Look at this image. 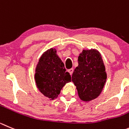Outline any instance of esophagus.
<instances>
[{"mask_svg":"<svg viewBox=\"0 0 129 129\" xmlns=\"http://www.w3.org/2000/svg\"><path fill=\"white\" fill-rule=\"evenodd\" d=\"M73 71H74V69H69L68 70V72L70 73L71 75H72V74H73Z\"/></svg>","mask_w":129,"mask_h":129,"instance_id":"34e87169","label":"esophagus"}]
</instances>
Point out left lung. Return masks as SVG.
I'll return each instance as SVG.
<instances>
[{
  "instance_id": "1",
  "label": "left lung",
  "mask_w": 129,
  "mask_h": 129,
  "mask_svg": "<svg viewBox=\"0 0 129 129\" xmlns=\"http://www.w3.org/2000/svg\"><path fill=\"white\" fill-rule=\"evenodd\" d=\"M78 66L72 76L78 95L83 101L97 98L103 90L107 79L105 66L100 53L92 49L83 50L78 56Z\"/></svg>"
}]
</instances>
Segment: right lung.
<instances>
[{
    "instance_id": "obj_1",
    "label": "right lung",
    "mask_w": 129,
    "mask_h": 129,
    "mask_svg": "<svg viewBox=\"0 0 129 129\" xmlns=\"http://www.w3.org/2000/svg\"><path fill=\"white\" fill-rule=\"evenodd\" d=\"M36 85L46 97L54 99L71 77L66 72L64 64L56 55L55 49L47 50L41 56L35 74Z\"/></svg>"
}]
</instances>
